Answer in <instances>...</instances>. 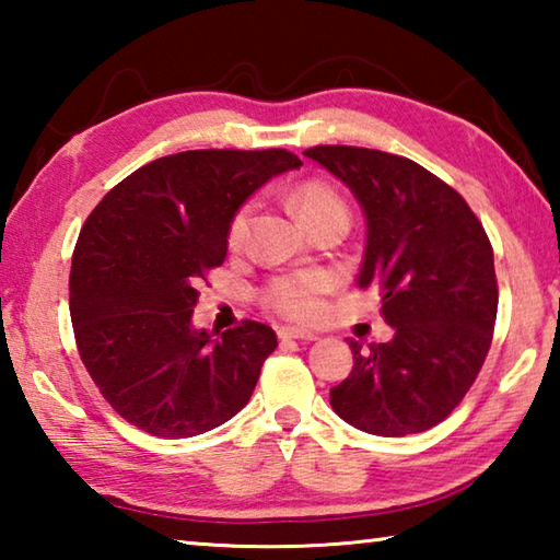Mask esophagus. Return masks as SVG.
<instances>
[{"label":"esophagus","mask_w":560,"mask_h":560,"mask_svg":"<svg viewBox=\"0 0 560 560\" xmlns=\"http://www.w3.org/2000/svg\"><path fill=\"white\" fill-rule=\"evenodd\" d=\"M279 338L281 340H316L318 334L306 328H293V326H281L279 328Z\"/></svg>","instance_id":"esophagus-1"}]
</instances>
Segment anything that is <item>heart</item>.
Wrapping results in <instances>:
<instances>
[{
	"mask_svg": "<svg viewBox=\"0 0 560 560\" xmlns=\"http://www.w3.org/2000/svg\"><path fill=\"white\" fill-rule=\"evenodd\" d=\"M293 207L306 226H316L324 220H346L348 222V205L334 187L320 183V179H306L293 192ZM254 214V202H244L234 210L226 224V244L232 249H240L249 234ZM330 281L324 271H289L273 277L261 291L264 303L271 311L289 318H314L320 311V299L328 291Z\"/></svg>",
	"mask_w": 560,
	"mask_h": 560,
	"instance_id": "obj_1",
	"label": "heart"
}]
</instances>
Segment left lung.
Returning a JSON list of instances; mask_svg holds the SVG:
<instances>
[{"label":"left lung","mask_w":560,"mask_h":560,"mask_svg":"<svg viewBox=\"0 0 560 560\" xmlns=\"http://www.w3.org/2000/svg\"><path fill=\"white\" fill-rule=\"evenodd\" d=\"M350 187L368 242L360 289H377L395 336L363 348L330 387L353 428L405 438L440 424L485 365L499 306L494 252L464 197L412 160L353 145L303 150Z\"/></svg>","instance_id":"8db88e82"}]
</instances>
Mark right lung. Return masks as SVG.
<instances>
[{
	"label": "right lung",
	"instance_id": "obj_1",
	"mask_svg": "<svg viewBox=\"0 0 560 560\" xmlns=\"http://www.w3.org/2000/svg\"><path fill=\"white\" fill-rule=\"evenodd\" d=\"M289 150H187L118 183L75 242L69 308L79 355L122 420L179 440L220 428L249 402L277 334L257 320L197 330L205 273L226 257V224Z\"/></svg>",
	"mask_w": 560,
	"mask_h": 560
}]
</instances>
